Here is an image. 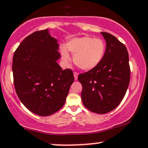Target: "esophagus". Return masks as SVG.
<instances>
[{
    "mask_svg": "<svg viewBox=\"0 0 148 148\" xmlns=\"http://www.w3.org/2000/svg\"><path fill=\"white\" fill-rule=\"evenodd\" d=\"M74 79H75V80H77V78H78V73L74 72Z\"/></svg>",
    "mask_w": 148,
    "mask_h": 148,
    "instance_id": "1",
    "label": "esophagus"
}]
</instances>
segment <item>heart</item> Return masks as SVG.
Returning <instances> with one entry per match:
<instances>
[{
    "label": "heart",
    "instance_id": "1",
    "mask_svg": "<svg viewBox=\"0 0 148 148\" xmlns=\"http://www.w3.org/2000/svg\"><path fill=\"white\" fill-rule=\"evenodd\" d=\"M69 50L74 55V62L84 71L94 69L103 60L106 50V45L101 39H94L90 37H76L70 40L66 44V48H60L64 61L71 60Z\"/></svg>",
    "mask_w": 148,
    "mask_h": 148
}]
</instances>
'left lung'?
Here are the masks:
<instances>
[{
	"label": "left lung",
	"instance_id": "1",
	"mask_svg": "<svg viewBox=\"0 0 148 148\" xmlns=\"http://www.w3.org/2000/svg\"><path fill=\"white\" fill-rule=\"evenodd\" d=\"M106 42L103 60L94 69L80 74L84 105L94 113L104 114L113 111L123 99L130 78L126 47L116 37L101 32Z\"/></svg>",
	"mask_w": 148,
	"mask_h": 148
}]
</instances>
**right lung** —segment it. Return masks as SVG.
<instances>
[{"mask_svg": "<svg viewBox=\"0 0 148 148\" xmlns=\"http://www.w3.org/2000/svg\"><path fill=\"white\" fill-rule=\"evenodd\" d=\"M58 50L57 40L47 29L25 37L14 53L15 91L23 105L38 116H50L62 108L74 81L72 70H63L57 63Z\"/></svg>", "mask_w": 148, "mask_h": 148, "instance_id": "add662e5", "label": "right lung"}]
</instances>
